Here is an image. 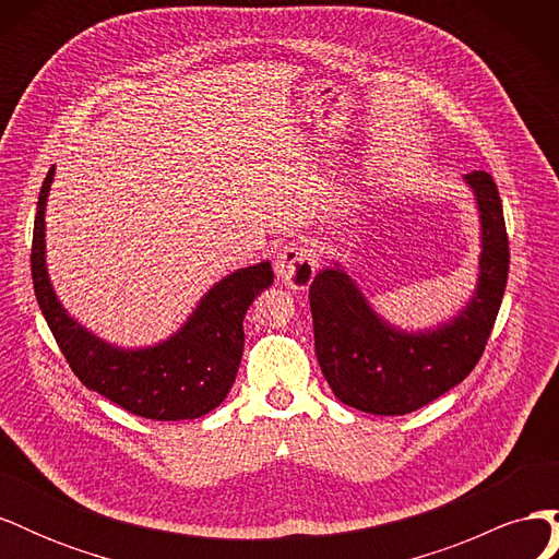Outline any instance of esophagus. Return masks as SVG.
Returning a JSON list of instances; mask_svg holds the SVG:
<instances>
[{
  "label": "esophagus",
  "instance_id": "obj_1",
  "mask_svg": "<svg viewBox=\"0 0 559 559\" xmlns=\"http://www.w3.org/2000/svg\"><path fill=\"white\" fill-rule=\"evenodd\" d=\"M275 273L292 289H308L317 273V251L308 242L284 245L275 257Z\"/></svg>",
  "mask_w": 559,
  "mask_h": 559
}]
</instances>
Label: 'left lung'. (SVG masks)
I'll return each instance as SVG.
<instances>
[{"label":"left lung","instance_id":"8db88e82","mask_svg":"<svg viewBox=\"0 0 559 559\" xmlns=\"http://www.w3.org/2000/svg\"><path fill=\"white\" fill-rule=\"evenodd\" d=\"M480 214L478 282L445 324L405 333L370 308L347 270L333 263L310 284L314 352L333 394L370 415H405L460 384L483 357L509 280V235L495 179L464 175Z\"/></svg>","mask_w":559,"mask_h":559}]
</instances>
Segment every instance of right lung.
<instances>
[{
	"mask_svg": "<svg viewBox=\"0 0 559 559\" xmlns=\"http://www.w3.org/2000/svg\"><path fill=\"white\" fill-rule=\"evenodd\" d=\"M53 177L56 167H50L37 202L32 282L46 324L74 376L93 392L146 419L177 421L207 415L226 399L238 376L245 349L242 321L253 298L273 284V267L261 261L216 282L167 341L142 349L116 347L67 314L50 286L44 216Z\"/></svg>",
	"mask_w": 559,
	"mask_h": 559,
	"instance_id": "1",
	"label": "right lung"
}]
</instances>
